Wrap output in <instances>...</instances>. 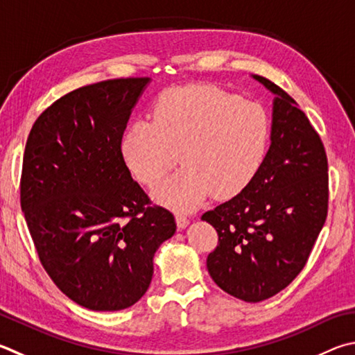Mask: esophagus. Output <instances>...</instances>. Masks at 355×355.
Masks as SVG:
<instances>
[{"label": "esophagus", "instance_id": "obj_1", "mask_svg": "<svg viewBox=\"0 0 355 355\" xmlns=\"http://www.w3.org/2000/svg\"><path fill=\"white\" fill-rule=\"evenodd\" d=\"M175 220H177V225H178L180 230H184L189 225V218L186 217L184 214H177L175 216Z\"/></svg>", "mask_w": 355, "mask_h": 355}]
</instances>
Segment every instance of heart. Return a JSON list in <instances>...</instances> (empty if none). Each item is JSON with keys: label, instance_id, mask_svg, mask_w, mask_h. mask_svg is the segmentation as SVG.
Returning <instances> with one entry per match:
<instances>
[{"label": "heart", "instance_id": "obj_1", "mask_svg": "<svg viewBox=\"0 0 355 355\" xmlns=\"http://www.w3.org/2000/svg\"><path fill=\"white\" fill-rule=\"evenodd\" d=\"M270 121L253 101L211 85L167 89L150 121L133 122L122 135L121 153L139 183L159 182L182 153L184 166L153 189L173 211H192L212 194L231 198L253 182L266 158Z\"/></svg>", "mask_w": 355, "mask_h": 355}]
</instances>
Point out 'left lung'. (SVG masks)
<instances>
[{
  "instance_id": "left-lung-1",
  "label": "left lung",
  "mask_w": 355,
  "mask_h": 355,
  "mask_svg": "<svg viewBox=\"0 0 355 355\" xmlns=\"http://www.w3.org/2000/svg\"><path fill=\"white\" fill-rule=\"evenodd\" d=\"M273 98L270 147L259 172L228 202L205 212L217 248L206 267L234 298L259 302L304 268L327 216V158L304 112L278 85L251 76Z\"/></svg>"
}]
</instances>
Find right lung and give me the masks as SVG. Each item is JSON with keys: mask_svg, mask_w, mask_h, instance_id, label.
<instances>
[{"mask_svg": "<svg viewBox=\"0 0 355 355\" xmlns=\"http://www.w3.org/2000/svg\"><path fill=\"white\" fill-rule=\"evenodd\" d=\"M150 77L82 87L32 125L21 209L51 279L89 311L133 306L150 286L153 256L175 234L172 212L150 206L121 153L128 118Z\"/></svg>", "mask_w": 355, "mask_h": 355, "instance_id": "1", "label": "right lung"}]
</instances>
